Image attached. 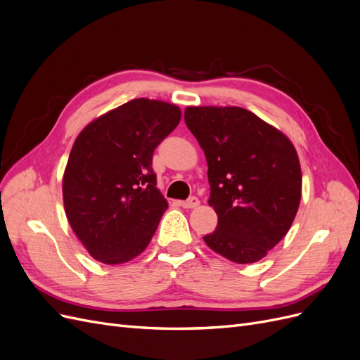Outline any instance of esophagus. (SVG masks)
Here are the masks:
<instances>
[{"instance_id":"obj_1","label":"esophagus","mask_w":360,"mask_h":360,"mask_svg":"<svg viewBox=\"0 0 360 360\" xmlns=\"http://www.w3.org/2000/svg\"><path fill=\"white\" fill-rule=\"evenodd\" d=\"M180 205L183 207V209H195V207L200 205V200L197 197H192V198H189L186 201H181Z\"/></svg>"}]
</instances>
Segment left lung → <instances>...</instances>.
<instances>
[{
    "instance_id": "1",
    "label": "left lung",
    "mask_w": 360,
    "mask_h": 360,
    "mask_svg": "<svg viewBox=\"0 0 360 360\" xmlns=\"http://www.w3.org/2000/svg\"><path fill=\"white\" fill-rule=\"evenodd\" d=\"M184 122L207 159L217 226L204 236L216 254L257 263L288 233L302 198L291 141L238 106H188Z\"/></svg>"
}]
</instances>
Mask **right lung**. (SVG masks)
<instances>
[{"label":"right lung","instance_id":"add662e5","mask_svg":"<svg viewBox=\"0 0 360 360\" xmlns=\"http://www.w3.org/2000/svg\"><path fill=\"white\" fill-rule=\"evenodd\" d=\"M180 118L179 106L141 97L97 117L75 139L63 176L64 210L94 259L123 264L148 246L168 209L151 160Z\"/></svg>","mask_w":360,"mask_h":360}]
</instances>
